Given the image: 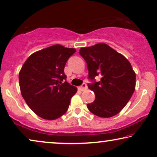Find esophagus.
Returning a JSON list of instances; mask_svg holds the SVG:
<instances>
[{
  "mask_svg": "<svg viewBox=\"0 0 157 157\" xmlns=\"http://www.w3.org/2000/svg\"><path fill=\"white\" fill-rule=\"evenodd\" d=\"M87 88V86L86 84L85 83H83L82 85L81 86H79V89H80V91H84V90L86 89Z\"/></svg>",
  "mask_w": 157,
  "mask_h": 157,
  "instance_id": "obj_1",
  "label": "esophagus"
}]
</instances>
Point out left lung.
<instances>
[{
    "instance_id": "obj_1",
    "label": "left lung",
    "mask_w": 157,
    "mask_h": 157,
    "mask_svg": "<svg viewBox=\"0 0 157 157\" xmlns=\"http://www.w3.org/2000/svg\"><path fill=\"white\" fill-rule=\"evenodd\" d=\"M79 54L86 62L92 81L88 87L96 96L87 108L99 117L117 115L130 100L136 86V74L130 62L105 44L81 48ZM96 76L101 77L98 82Z\"/></svg>"
}]
</instances>
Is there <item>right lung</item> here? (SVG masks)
<instances>
[{"mask_svg": "<svg viewBox=\"0 0 157 157\" xmlns=\"http://www.w3.org/2000/svg\"><path fill=\"white\" fill-rule=\"evenodd\" d=\"M75 48L56 44L33 53L19 73L21 93L38 117L54 120L67 111L77 89L66 80L64 68Z\"/></svg>", "mask_w": 157, "mask_h": 157, "instance_id": "add662e5", "label": "right lung"}]
</instances>
